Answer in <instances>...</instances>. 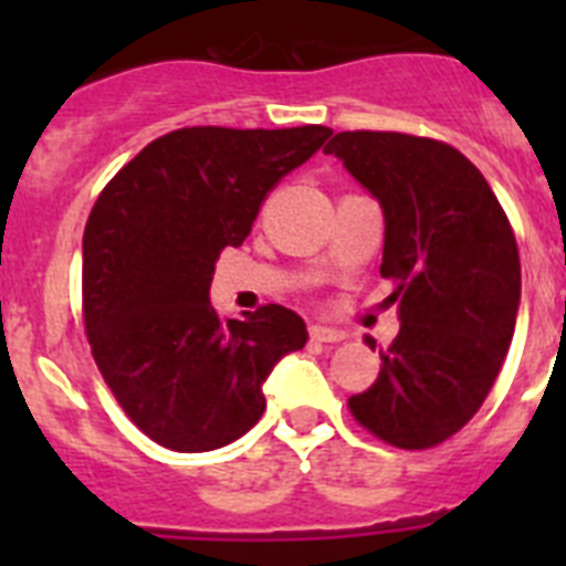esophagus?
<instances>
[{
    "instance_id": "1",
    "label": "esophagus",
    "mask_w": 566,
    "mask_h": 566,
    "mask_svg": "<svg viewBox=\"0 0 566 566\" xmlns=\"http://www.w3.org/2000/svg\"><path fill=\"white\" fill-rule=\"evenodd\" d=\"M308 337L317 339V343H339V339H345V332L332 326H312L308 328Z\"/></svg>"
}]
</instances>
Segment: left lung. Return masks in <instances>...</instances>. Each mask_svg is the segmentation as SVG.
<instances>
[{
    "instance_id": "1",
    "label": "left lung",
    "mask_w": 566,
    "mask_h": 566,
    "mask_svg": "<svg viewBox=\"0 0 566 566\" xmlns=\"http://www.w3.org/2000/svg\"><path fill=\"white\" fill-rule=\"evenodd\" d=\"M385 214L379 274L399 334L348 399L365 431L402 451L451 439L502 371L522 297L516 234L484 175L451 144L408 133H337L326 144Z\"/></svg>"
}]
</instances>
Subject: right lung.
I'll return each mask as SVG.
<instances>
[{
	"instance_id": "1",
	"label": "right lung",
	"mask_w": 566,
	"mask_h": 566,
	"mask_svg": "<svg viewBox=\"0 0 566 566\" xmlns=\"http://www.w3.org/2000/svg\"><path fill=\"white\" fill-rule=\"evenodd\" d=\"M332 129L184 127L113 175L82 243V312L104 382L153 442L203 453L263 417V382L303 348L306 323L260 306L223 323L209 303L214 260L240 247L266 195Z\"/></svg>"
}]
</instances>
